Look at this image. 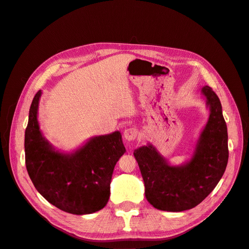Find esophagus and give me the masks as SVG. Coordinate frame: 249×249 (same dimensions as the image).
Returning a JSON list of instances; mask_svg holds the SVG:
<instances>
[{
  "label": "esophagus",
  "mask_w": 249,
  "mask_h": 249,
  "mask_svg": "<svg viewBox=\"0 0 249 249\" xmlns=\"http://www.w3.org/2000/svg\"><path fill=\"white\" fill-rule=\"evenodd\" d=\"M138 136V130L136 127H127L124 132V137L127 141H133Z\"/></svg>",
  "instance_id": "esophagus-1"
}]
</instances>
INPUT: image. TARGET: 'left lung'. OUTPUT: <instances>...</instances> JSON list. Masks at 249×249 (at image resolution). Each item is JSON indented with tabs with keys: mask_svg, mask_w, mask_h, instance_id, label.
Listing matches in <instances>:
<instances>
[{
	"mask_svg": "<svg viewBox=\"0 0 249 249\" xmlns=\"http://www.w3.org/2000/svg\"><path fill=\"white\" fill-rule=\"evenodd\" d=\"M201 94L210 115L190 160L171 165L150 143L134 150L145 197L158 210L182 212L196 207L214 190L227 168L228 127L221 103L209 86L201 88Z\"/></svg>",
	"mask_w": 249,
	"mask_h": 249,
	"instance_id": "obj_1",
	"label": "left lung"
}]
</instances>
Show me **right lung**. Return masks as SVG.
Instances as JSON below:
<instances>
[{
  "mask_svg": "<svg viewBox=\"0 0 249 249\" xmlns=\"http://www.w3.org/2000/svg\"><path fill=\"white\" fill-rule=\"evenodd\" d=\"M41 94L39 90L32 101L25 132L29 177L36 190L64 212H97L107 205L113 170L125 153L122 134L94 136L72 153L59 152L40 131L37 114Z\"/></svg>",
  "mask_w": 249,
  "mask_h": 249,
  "instance_id": "obj_1",
  "label": "right lung"
}]
</instances>
